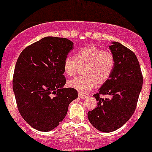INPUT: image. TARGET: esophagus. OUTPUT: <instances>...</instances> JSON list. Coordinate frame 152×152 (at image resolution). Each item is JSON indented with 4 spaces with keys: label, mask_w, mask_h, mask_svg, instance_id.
<instances>
[{
    "label": "esophagus",
    "mask_w": 152,
    "mask_h": 152,
    "mask_svg": "<svg viewBox=\"0 0 152 152\" xmlns=\"http://www.w3.org/2000/svg\"><path fill=\"white\" fill-rule=\"evenodd\" d=\"M79 97L81 98V99H85V98L88 97V96H87V95L82 94H79Z\"/></svg>",
    "instance_id": "1"
}]
</instances>
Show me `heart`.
<instances>
[{
	"instance_id": "obj_1",
	"label": "heart",
	"mask_w": 152,
	"mask_h": 152,
	"mask_svg": "<svg viewBox=\"0 0 152 152\" xmlns=\"http://www.w3.org/2000/svg\"><path fill=\"white\" fill-rule=\"evenodd\" d=\"M83 75L68 80L70 88L80 93H87L98 84L107 82L113 71L115 58L109 51L100 49L94 45L78 49L75 57L68 56L64 60V72L68 76H74L80 66H84Z\"/></svg>"
}]
</instances>
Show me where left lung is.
Listing matches in <instances>:
<instances>
[{
  "label": "left lung",
  "instance_id": "left-lung-1",
  "mask_svg": "<svg viewBox=\"0 0 152 152\" xmlns=\"http://www.w3.org/2000/svg\"><path fill=\"white\" fill-rule=\"evenodd\" d=\"M115 58L110 77L94 95L97 107L88 113L90 123L103 132H111L123 126L134 113L142 91L143 77L133 52L117 42L109 45ZM100 94L107 95L102 98Z\"/></svg>",
  "mask_w": 152,
  "mask_h": 152
}]
</instances>
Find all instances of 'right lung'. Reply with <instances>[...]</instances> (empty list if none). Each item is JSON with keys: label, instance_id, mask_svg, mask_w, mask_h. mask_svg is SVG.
I'll use <instances>...</instances> for the list:
<instances>
[{"label": "right lung", "instance_id": "obj_1", "mask_svg": "<svg viewBox=\"0 0 152 152\" xmlns=\"http://www.w3.org/2000/svg\"><path fill=\"white\" fill-rule=\"evenodd\" d=\"M74 43L65 38L47 36L26 47L16 63L13 90L19 112L35 129L49 132L66 116L77 91L63 88V63Z\"/></svg>", "mask_w": 152, "mask_h": 152}]
</instances>
